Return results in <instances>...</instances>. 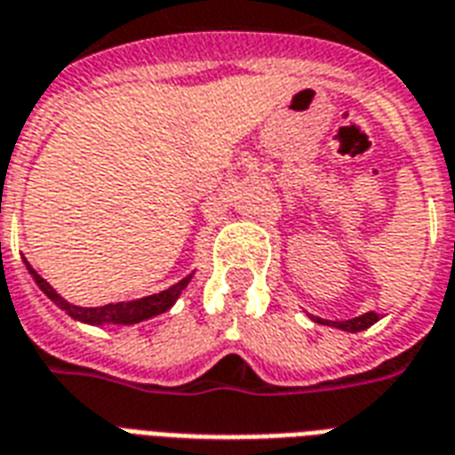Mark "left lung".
Returning <instances> with one entry per match:
<instances>
[{"label": "left lung", "instance_id": "1", "mask_svg": "<svg viewBox=\"0 0 455 455\" xmlns=\"http://www.w3.org/2000/svg\"><path fill=\"white\" fill-rule=\"evenodd\" d=\"M315 323H321V325H332V328H339V331L345 332H362L366 328H371L373 323L379 321V313H364V315H356V318H349V321H323V318H313Z\"/></svg>", "mask_w": 455, "mask_h": 455}]
</instances>
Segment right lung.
I'll list each match as a JSON object with an SVG mask.
<instances>
[{
  "mask_svg": "<svg viewBox=\"0 0 455 455\" xmlns=\"http://www.w3.org/2000/svg\"><path fill=\"white\" fill-rule=\"evenodd\" d=\"M26 262V270L30 272V277L36 279V284L40 287V291L48 296L50 301L55 306H60L67 315H72L74 321L86 323V325H134V323L149 321L154 315H161L166 313L171 306L176 304L178 296L183 294V289L190 284L193 275H188L180 282H176L173 287L164 289L159 294L144 296V299H134V301H117V304H106V306H96V308H86V306H74L69 304L67 299L57 294L55 289L50 287L45 279L40 277L38 272L33 270L28 265V260L23 258Z\"/></svg>",
  "mask_w": 455,
  "mask_h": 455,
  "instance_id": "right-lung-1",
  "label": "right lung"
}]
</instances>
